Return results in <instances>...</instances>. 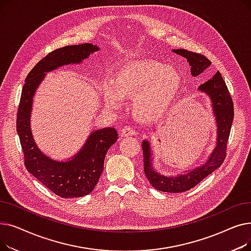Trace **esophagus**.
<instances>
[{
  "instance_id": "1",
  "label": "esophagus",
  "mask_w": 251,
  "mask_h": 251,
  "mask_svg": "<svg viewBox=\"0 0 251 251\" xmlns=\"http://www.w3.org/2000/svg\"><path fill=\"white\" fill-rule=\"evenodd\" d=\"M121 134L123 137H126V136H131V135H134L135 134V131L133 129V127L131 126H125L122 128L121 130Z\"/></svg>"
}]
</instances>
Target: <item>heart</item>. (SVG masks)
Listing matches in <instances>:
<instances>
[{
    "mask_svg": "<svg viewBox=\"0 0 251 251\" xmlns=\"http://www.w3.org/2000/svg\"><path fill=\"white\" fill-rule=\"evenodd\" d=\"M180 85L181 77L174 68L153 60L132 61L117 69L103 99L113 109L120 107L121 99H133L134 116L152 122L168 110Z\"/></svg>",
    "mask_w": 251,
    "mask_h": 251,
    "instance_id": "heart-1",
    "label": "heart"
}]
</instances>
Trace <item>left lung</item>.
I'll use <instances>...</instances> for the list:
<instances>
[{
  "label": "left lung",
  "instance_id": "obj_1",
  "mask_svg": "<svg viewBox=\"0 0 251 251\" xmlns=\"http://www.w3.org/2000/svg\"><path fill=\"white\" fill-rule=\"evenodd\" d=\"M176 54L186 58L191 66V74L200 75L212 64L205 56L200 52L187 50H175ZM201 91L206 92L213 101V107L218 124V142L217 148L212 156L201 168L193 169L191 172L178 177H166L157 174L151 167L150 142L144 140L142 143L143 168L144 174L151 182L153 188L164 192H184L193 188L206 176L219 168L225 161L230 131L234 119V103L226 82L220 72H217L212 78L200 85Z\"/></svg>",
  "mask_w": 251,
  "mask_h": 251
}]
</instances>
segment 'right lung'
<instances>
[{"label": "right lung", "instance_id": "add662e5", "mask_svg": "<svg viewBox=\"0 0 251 251\" xmlns=\"http://www.w3.org/2000/svg\"><path fill=\"white\" fill-rule=\"evenodd\" d=\"M99 48L91 44L66 46L52 50L39 61L25 79L17 111L16 127L24 155V165L39 182L62 199L81 197L89 194L103 171L108 150L118 139L115 128H102L92 132L80 152L69 162L50 160L39 151L30 131V111L36 87L45 72L62 65L80 63Z\"/></svg>", "mask_w": 251, "mask_h": 251}]
</instances>
